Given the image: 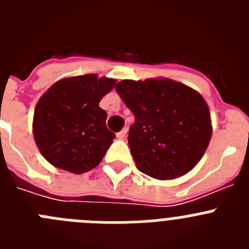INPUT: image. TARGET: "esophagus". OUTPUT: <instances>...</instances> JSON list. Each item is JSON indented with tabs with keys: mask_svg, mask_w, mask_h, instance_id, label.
Returning <instances> with one entry per match:
<instances>
[{
	"mask_svg": "<svg viewBox=\"0 0 249 249\" xmlns=\"http://www.w3.org/2000/svg\"><path fill=\"white\" fill-rule=\"evenodd\" d=\"M127 132H128V129H127V128H123L122 131L118 132V133H117L118 140H124V137L127 136Z\"/></svg>",
	"mask_w": 249,
	"mask_h": 249,
	"instance_id": "esophagus-1",
	"label": "esophagus"
}]
</instances>
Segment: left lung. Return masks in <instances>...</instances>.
<instances>
[{"instance_id":"1","label":"left lung","mask_w":249,"mask_h":249,"mask_svg":"<svg viewBox=\"0 0 249 249\" xmlns=\"http://www.w3.org/2000/svg\"><path fill=\"white\" fill-rule=\"evenodd\" d=\"M116 91L135 114L128 144L141 172L168 181L195 168L212 137L210 108L201 93L162 77L123 80Z\"/></svg>"}]
</instances>
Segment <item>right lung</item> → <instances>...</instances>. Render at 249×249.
<instances>
[{
	"label": "right lung",
	"mask_w": 249,
	"mask_h": 249,
	"mask_svg": "<svg viewBox=\"0 0 249 249\" xmlns=\"http://www.w3.org/2000/svg\"><path fill=\"white\" fill-rule=\"evenodd\" d=\"M116 80L97 74L62 78L41 96L32 132L41 155L52 166L81 175L97 167L116 135L106 127L100 107Z\"/></svg>",
	"instance_id": "add662e5"
}]
</instances>
